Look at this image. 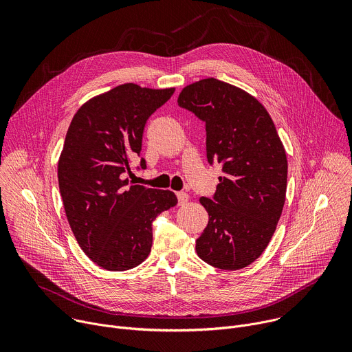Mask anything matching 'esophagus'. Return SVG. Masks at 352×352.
I'll list each match as a JSON object with an SVG mask.
<instances>
[{"mask_svg": "<svg viewBox=\"0 0 352 352\" xmlns=\"http://www.w3.org/2000/svg\"><path fill=\"white\" fill-rule=\"evenodd\" d=\"M177 197H178V204L179 205H185L188 200H189V196L185 192H177Z\"/></svg>", "mask_w": 352, "mask_h": 352, "instance_id": "1", "label": "esophagus"}]
</instances>
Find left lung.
<instances>
[{
    "instance_id": "obj_1",
    "label": "left lung",
    "mask_w": 352,
    "mask_h": 352,
    "mask_svg": "<svg viewBox=\"0 0 352 352\" xmlns=\"http://www.w3.org/2000/svg\"><path fill=\"white\" fill-rule=\"evenodd\" d=\"M178 106L206 126V156L221 164L212 199L200 197L209 213L196 239V254L223 270L256 261L280 220L287 190V156L266 109L239 87L214 78L182 89Z\"/></svg>"
}]
</instances>
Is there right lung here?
Returning a JSON list of instances; mask_svg holds the SVG:
<instances>
[{"label": "right lung", "mask_w": 352, "mask_h": 352, "mask_svg": "<svg viewBox=\"0 0 352 352\" xmlns=\"http://www.w3.org/2000/svg\"><path fill=\"white\" fill-rule=\"evenodd\" d=\"M173 93V87L120 85L85 103L68 128L58 162L65 214L83 252L106 270L140 265L152 248L155 219L177 205L171 190L126 178L131 159L140 157L146 121Z\"/></svg>", "instance_id": "obj_1"}]
</instances>
